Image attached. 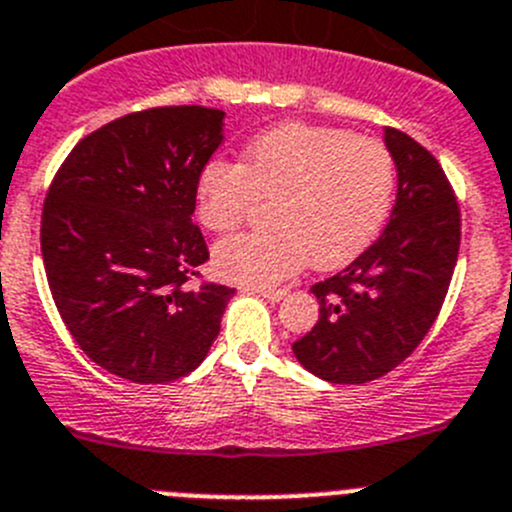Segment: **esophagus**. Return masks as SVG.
<instances>
[{"mask_svg": "<svg viewBox=\"0 0 512 512\" xmlns=\"http://www.w3.org/2000/svg\"><path fill=\"white\" fill-rule=\"evenodd\" d=\"M257 295H262L265 300H270V303H280V300L288 295V290H280V288H255Z\"/></svg>", "mask_w": 512, "mask_h": 512, "instance_id": "34e87169", "label": "esophagus"}]
</instances>
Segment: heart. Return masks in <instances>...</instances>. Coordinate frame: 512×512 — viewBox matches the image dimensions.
<instances>
[{
  "label": "heart",
  "instance_id": "1",
  "mask_svg": "<svg viewBox=\"0 0 512 512\" xmlns=\"http://www.w3.org/2000/svg\"><path fill=\"white\" fill-rule=\"evenodd\" d=\"M394 197V159L384 143L326 126H285L257 136L240 166L212 161L194 189L197 219L209 232L240 227L260 202H275L267 234L219 242V278L267 288L303 270H338L384 227Z\"/></svg>",
  "mask_w": 512,
  "mask_h": 512
}]
</instances>
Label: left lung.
I'll return each mask as SVG.
<instances>
[{
	"label": "left lung",
	"mask_w": 512,
	"mask_h": 512,
	"mask_svg": "<svg viewBox=\"0 0 512 512\" xmlns=\"http://www.w3.org/2000/svg\"><path fill=\"white\" fill-rule=\"evenodd\" d=\"M396 202L379 240L313 285L318 323L293 343L303 369L331 384H366L404 361L437 321L460 252L455 191L427 148L384 128Z\"/></svg>",
	"instance_id": "8db88e82"
}]
</instances>
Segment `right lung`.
Listing matches in <instances>:
<instances>
[{"label": "right lung", "instance_id": "1", "mask_svg": "<svg viewBox=\"0 0 512 512\" xmlns=\"http://www.w3.org/2000/svg\"><path fill=\"white\" fill-rule=\"evenodd\" d=\"M224 111L171 105L85 136L42 209V260L85 356L133 384L191 374L219 336L227 285L191 290L209 260L194 189L224 141Z\"/></svg>", "mask_w": 512, "mask_h": 512}]
</instances>
